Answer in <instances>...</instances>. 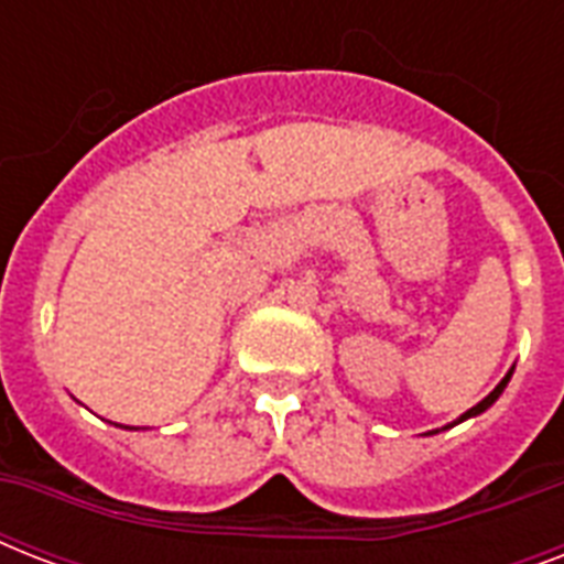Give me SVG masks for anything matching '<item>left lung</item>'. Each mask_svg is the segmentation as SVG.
Returning a JSON list of instances; mask_svg holds the SVG:
<instances>
[{
  "label": "left lung",
  "mask_w": 564,
  "mask_h": 564,
  "mask_svg": "<svg viewBox=\"0 0 564 564\" xmlns=\"http://www.w3.org/2000/svg\"><path fill=\"white\" fill-rule=\"evenodd\" d=\"M509 377H512V371H509V375H507V377H503V380H500V383H498V386H495V392H491V394H489V398H482V401H480V403H477V406H471V410L465 412V415H459V419H456V424H459V421H465V419H471V415H480V412H482V410H489L491 403H495V401H498V398H500V392H503V389H507V383H509Z\"/></svg>",
  "instance_id": "left-lung-1"
}]
</instances>
